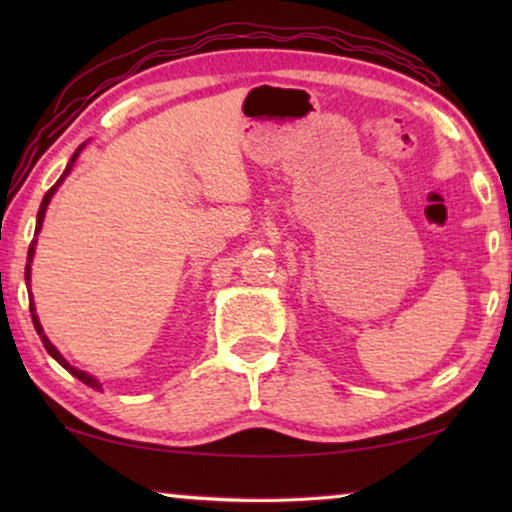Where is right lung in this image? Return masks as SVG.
Listing matches in <instances>:
<instances>
[{
	"instance_id": "obj_1",
	"label": "right lung",
	"mask_w": 512,
	"mask_h": 512,
	"mask_svg": "<svg viewBox=\"0 0 512 512\" xmlns=\"http://www.w3.org/2000/svg\"><path fill=\"white\" fill-rule=\"evenodd\" d=\"M83 146H86V144H81V146H79V149H76V151H74V156H72V158H69V163H67V167H65V172H62V177H60L58 181H55V186H51V191H48V193L44 195V200H41V207H39V214H37V228H34V233H39V230H41V223H44V216H46V209H48V205H51V198H53V195H55V191H58V186L62 184V181H65V177H67V174H69V172H72V167H74V163H76V158H79V153L83 151ZM34 244H37V242H32V244H30V251H27V265H25V282H30V275H32V268H30V265H32V258H34ZM30 312H32V321H34V328H37V333H39V338H41V342H44L46 352H48V354H51V356H53V359H55V361H58L62 368H65V370H69V373H72V375L76 377V380H81L83 384H88V387H90V389H97V391H100V389H102V384H100V380H97V377H93V375H90V373H86V370H79V368H74V366H72V363H69V361L65 359V356H62V354L58 352V347H55V345H53V342H51V340H48V335L44 333V328H41V324H39V317H37V307H34V303H32V300H30Z\"/></svg>"
}]
</instances>
